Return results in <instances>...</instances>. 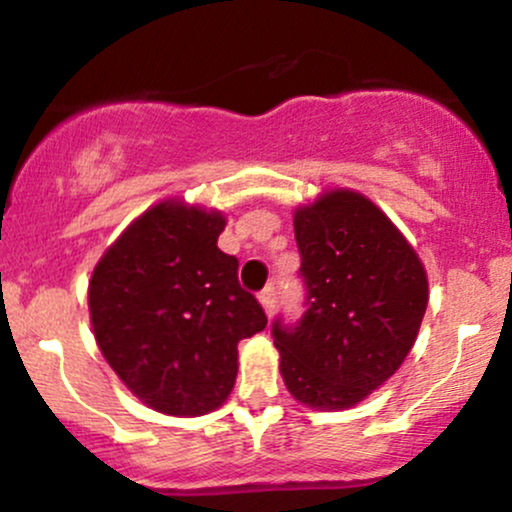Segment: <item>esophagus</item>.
<instances>
[{
  "mask_svg": "<svg viewBox=\"0 0 512 512\" xmlns=\"http://www.w3.org/2000/svg\"><path fill=\"white\" fill-rule=\"evenodd\" d=\"M260 303H262L264 313L267 315L274 313V308H276V286L274 284H269L267 289L260 293Z\"/></svg>",
  "mask_w": 512,
  "mask_h": 512,
  "instance_id": "esophagus-1",
  "label": "esophagus"
}]
</instances>
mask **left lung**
<instances>
[{"mask_svg": "<svg viewBox=\"0 0 512 512\" xmlns=\"http://www.w3.org/2000/svg\"><path fill=\"white\" fill-rule=\"evenodd\" d=\"M305 313L276 317L281 375L313 409L354 407L402 366L428 303L419 255L370 199L325 192L296 209Z\"/></svg>", "mask_w": 512, "mask_h": 512, "instance_id": "obj_1", "label": "left lung"}]
</instances>
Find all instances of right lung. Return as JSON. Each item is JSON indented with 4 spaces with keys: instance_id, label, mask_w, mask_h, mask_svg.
<instances>
[{
    "instance_id": "obj_1",
    "label": "right lung",
    "mask_w": 512,
    "mask_h": 512,
    "mask_svg": "<svg viewBox=\"0 0 512 512\" xmlns=\"http://www.w3.org/2000/svg\"><path fill=\"white\" fill-rule=\"evenodd\" d=\"M219 211L161 202L105 250L88 284L96 342L151 409L199 416L221 407L238 375V342L267 327L219 250Z\"/></svg>"
}]
</instances>
